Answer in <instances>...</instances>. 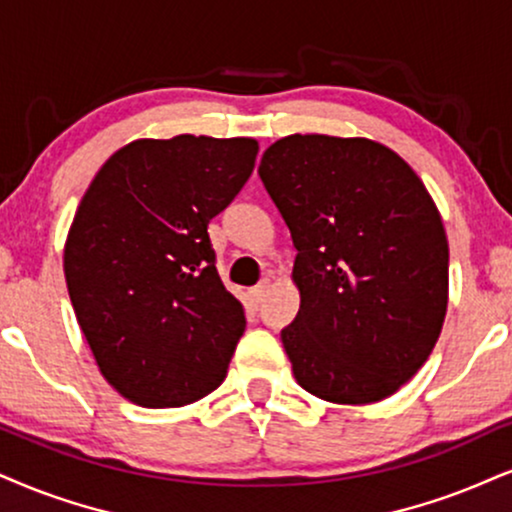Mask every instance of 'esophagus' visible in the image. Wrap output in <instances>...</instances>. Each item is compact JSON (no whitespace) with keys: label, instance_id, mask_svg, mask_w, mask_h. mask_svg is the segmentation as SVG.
<instances>
[{"label":"esophagus","instance_id":"obj_1","mask_svg":"<svg viewBox=\"0 0 512 512\" xmlns=\"http://www.w3.org/2000/svg\"><path fill=\"white\" fill-rule=\"evenodd\" d=\"M268 289H270V282H268V280H263L261 285L251 287V289H249V301H251V306H258V304H261V301L266 299Z\"/></svg>","mask_w":512,"mask_h":512}]
</instances>
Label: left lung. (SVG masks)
Wrapping results in <instances>:
<instances>
[{
	"label": "left lung",
	"instance_id": "8db88e82",
	"mask_svg": "<svg viewBox=\"0 0 512 512\" xmlns=\"http://www.w3.org/2000/svg\"><path fill=\"white\" fill-rule=\"evenodd\" d=\"M258 175L296 246L301 306L282 330L296 382L332 403L387 399L425 365L446 318L437 204L396 151L365 137H282Z\"/></svg>",
	"mask_w": 512,
	"mask_h": 512
}]
</instances>
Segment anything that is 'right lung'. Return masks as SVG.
Returning a JSON list of instances; mask_svg holds the SVG:
<instances>
[{
    "label": "right lung",
    "mask_w": 512,
    "mask_h": 512,
    "mask_svg": "<svg viewBox=\"0 0 512 512\" xmlns=\"http://www.w3.org/2000/svg\"><path fill=\"white\" fill-rule=\"evenodd\" d=\"M256 154L251 137L135 140L75 211L63 249L75 318L106 382L137 406H187L225 380L246 320L216 270L208 223Z\"/></svg>",
    "instance_id": "1"
}]
</instances>
